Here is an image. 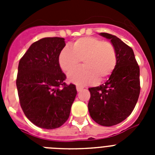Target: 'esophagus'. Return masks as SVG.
Wrapping results in <instances>:
<instances>
[{"mask_svg": "<svg viewBox=\"0 0 155 155\" xmlns=\"http://www.w3.org/2000/svg\"><path fill=\"white\" fill-rule=\"evenodd\" d=\"M76 88H77V91H82V90H83V87H81V86H78V85L77 86Z\"/></svg>", "mask_w": 155, "mask_h": 155, "instance_id": "34e87169", "label": "esophagus"}]
</instances>
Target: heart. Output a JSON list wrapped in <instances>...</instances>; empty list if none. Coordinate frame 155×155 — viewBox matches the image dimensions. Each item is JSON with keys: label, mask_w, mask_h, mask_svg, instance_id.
<instances>
[{"label": "heart", "mask_w": 155, "mask_h": 155, "mask_svg": "<svg viewBox=\"0 0 155 155\" xmlns=\"http://www.w3.org/2000/svg\"><path fill=\"white\" fill-rule=\"evenodd\" d=\"M117 61L115 46L96 37L77 39L59 55L60 67L67 73L78 66L81 61L83 62L82 68L68 74L70 81L81 86L106 80L114 71Z\"/></svg>", "instance_id": "1"}]
</instances>
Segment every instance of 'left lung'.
Segmentation results:
<instances>
[{
  "instance_id": "1",
  "label": "left lung",
  "mask_w": 155,
  "mask_h": 155,
  "mask_svg": "<svg viewBox=\"0 0 155 155\" xmlns=\"http://www.w3.org/2000/svg\"><path fill=\"white\" fill-rule=\"evenodd\" d=\"M99 35L110 39L116 48L118 61L105 84L88 88L91 98L87 107L94 122L111 127L126 120L137 102L140 91V68L132 48L116 35L105 32Z\"/></svg>"
}]
</instances>
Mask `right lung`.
<instances>
[{"mask_svg": "<svg viewBox=\"0 0 155 155\" xmlns=\"http://www.w3.org/2000/svg\"><path fill=\"white\" fill-rule=\"evenodd\" d=\"M65 45L64 38H43L32 43L19 61L16 85L20 105L27 118L40 128L61 127L76 97V87L64 82L59 64Z\"/></svg>", "mask_w": 155, "mask_h": 155, "instance_id": "obj_1", "label": "right lung"}]
</instances>
